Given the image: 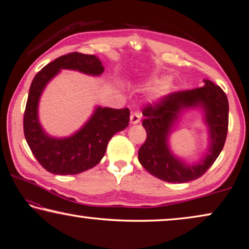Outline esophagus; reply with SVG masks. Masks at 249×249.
<instances>
[{
	"label": "esophagus",
	"instance_id": "esophagus-1",
	"mask_svg": "<svg viewBox=\"0 0 249 249\" xmlns=\"http://www.w3.org/2000/svg\"><path fill=\"white\" fill-rule=\"evenodd\" d=\"M141 119V115L139 112H132L131 115H130V124H136L140 122Z\"/></svg>",
	"mask_w": 249,
	"mask_h": 249
}]
</instances>
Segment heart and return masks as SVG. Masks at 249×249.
<instances>
[{
  "instance_id": "heart-1",
  "label": "heart",
  "mask_w": 249,
  "mask_h": 249,
  "mask_svg": "<svg viewBox=\"0 0 249 249\" xmlns=\"http://www.w3.org/2000/svg\"><path fill=\"white\" fill-rule=\"evenodd\" d=\"M169 82V77L168 76H154L153 78H151V81L149 82V85L151 87H163L165 85H167V83ZM165 89L162 91L164 93Z\"/></svg>"
}]
</instances>
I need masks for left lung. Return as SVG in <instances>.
Here are the masks:
<instances>
[{"instance_id":"left-lung-1","label":"left lung","mask_w":249,"mask_h":249,"mask_svg":"<svg viewBox=\"0 0 249 249\" xmlns=\"http://www.w3.org/2000/svg\"><path fill=\"white\" fill-rule=\"evenodd\" d=\"M204 86L171 93L143 109L142 125L146 140L139 150V162L159 179L182 184L201 177L220 155L229 129V100L220 86L204 80ZM189 107H201L209 128V153L200 162L186 164L169 150L168 138L180 113Z\"/></svg>"}]
</instances>
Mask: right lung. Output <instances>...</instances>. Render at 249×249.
Returning <instances> with one entry per match:
<instances>
[{"label":"right lung","mask_w":249,"mask_h":249,"mask_svg":"<svg viewBox=\"0 0 249 249\" xmlns=\"http://www.w3.org/2000/svg\"><path fill=\"white\" fill-rule=\"evenodd\" d=\"M100 75L104 67L93 54L78 52L59 56L34 77L24 113V134L33 154L41 166L55 175H75L97 165L104 158L112 136L128 127V108L97 107L82 129L68 138H52L45 132L38 119V104L42 90L60 70Z\"/></svg>","instance_id":"1"}]
</instances>
